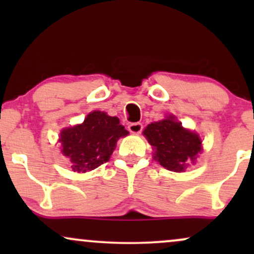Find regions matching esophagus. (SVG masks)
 <instances>
[{"mask_svg":"<svg viewBox=\"0 0 254 254\" xmlns=\"http://www.w3.org/2000/svg\"><path fill=\"white\" fill-rule=\"evenodd\" d=\"M142 130H143V125H142V123H138V122L129 125V131L131 133H139Z\"/></svg>","mask_w":254,"mask_h":254,"instance_id":"esophagus-1","label":"esophagus"}]
</instances>
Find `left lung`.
Returning a JSON list of instances; mask_svg holds the SVG:
<instances>
[{"label": "left lung", "mask_w": 254, "mask_h": 254, "mask_svg": "<svg viewBox=\"0 0 254 254\" xmlns=\"http://www.w3.org/2000/svg\"><path fill=\"white\" fill-rule=\"evenodd\" d=\"M143 133L155 149V160L170 171L183 172L202 150L197 133L184 129L173 116L149 124Z\"/></svg>", "instance_id": "obj_1"}]
</instances>
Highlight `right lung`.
Segmentation results:
<instances>
[{
  "label": "right lung",
  "instance_id": "right-lung-1",
  "mask_svg": "<svg viewBox=\"0 0 254 254\" xmlns=\"http://www.w3.org/2000/svg\"><path fill=\"white\" fill-rule=\"evenodd\" d=\"M129 133L117 117L101 111L89 113L81 125L64 129L60 142L62 153L71 161L74 172L84 173L109 161L119 137Z\"/></svg>",
  "mask_w": 254,
  "mask_h": 254
}]
</instances>
